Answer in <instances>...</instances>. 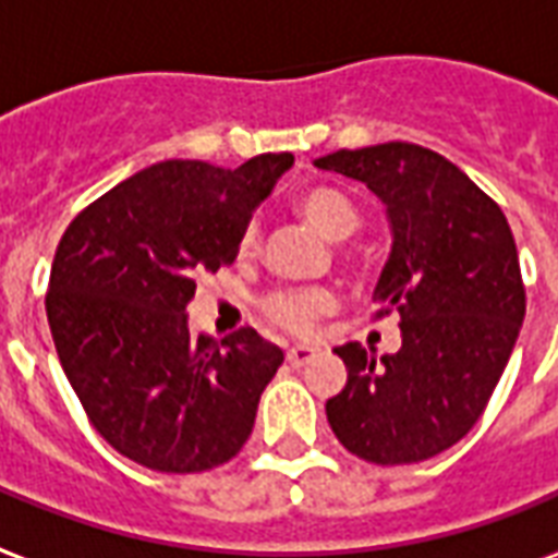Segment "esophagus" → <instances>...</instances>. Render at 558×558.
<instances>
[{"label":"esophagus","mask_w":558,"mask_h":558,"mask_svg":"<svg viewBox=\"0 0 558 558\" xmlns=\"http://www.w3.org/2000/svg\"><path fill=\"white\" fill-rule=\"evenodd\" d=\"M316 354H319V349H313V345H292L290 352H287V361H290V366H304V363H311Z\"/></svg>","instance_id":"obj_1"}]
</instances>
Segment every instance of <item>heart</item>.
<instances>
[{
	"mask_svg": "<svg viewBox=\"0 0 558 558\" xmlns=\"http://www.w3.org/2000/svg\"><path fill=\"white\" fill-rule=\"evenodd\" d=\"M299 213L304 216L307 225L319 230L322 236L342 242L349 239L361 227V213L349 197L337 192V189H311L304 192L299 201ZM257 242V230L247 227L242 236V251H251ZM333 301L328 292L322 290H299V292H278L266 301V316L280 328L292 333L311 331L313 319L331 307Z\"/></svg>",
	"mask_w": 558,
	"mask_h": 558,
	"instance_id": "b5f03b06",
	"label": "heart"
}]
</instances>
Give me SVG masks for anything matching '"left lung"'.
<instances>
[{"label": "left lung", "instance_id": "1", "mask_svg": "<svg viewBox=\"0 0 558 558\" xmlns=\"http://www.w3.org/2000/svg\"><path fill=\"white\" fill-rule=\"evenodd\" d=\"M313 165L384 204L393 242L373 301L378 316L402 319L399 352L333 349L349 378L325 402L328 423L363 461H426L476 426L521 333L526 295L511 227L458 165L420 144L337 150Z\"/></svg>", "mask_w": 558, "mask_h": 558}]
</instances>
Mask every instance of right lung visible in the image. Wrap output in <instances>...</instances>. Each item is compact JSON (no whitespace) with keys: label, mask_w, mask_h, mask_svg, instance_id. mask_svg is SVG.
<instances>
[{"label":"right lung","mask_w":558,"mask_h":558,"mask_svg":"<svg viewBox=\"0 0 558 558\" xmlns=\"http://www.w3.org/2000/svg\"><path fill=\"white\" fill-rule=\"evenodd\" d=\"M292 153L239 168L171 159L144 168L70 221L49 271L47 319L85 414L121 456L201 473L245 447L283 352L254 328L192 337L197 271L236 259Z\"/></svg>","instance_id":"obj_1"}]
</instances>
